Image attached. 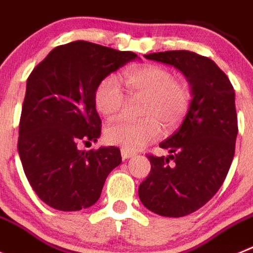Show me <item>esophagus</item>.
I'll return each mask as SVG.
<instances>
[{
  "mask_svg": "<svg viewBox=\"0 0 253 253\" xmlns=\"http://www.w3.org/2000/svg\"><path fill=\"white\" fill-rule=\"evenodd\" d=\"M121 156L124 160H127V159L132 158L133 156V152L128 151V150H125V149H121Z\"/></svg>",
  "mask_w": 253,
  "mask_h": 253,
  "instance_id": "34e87169",
  "label": "esophagus"
}]
</instances>
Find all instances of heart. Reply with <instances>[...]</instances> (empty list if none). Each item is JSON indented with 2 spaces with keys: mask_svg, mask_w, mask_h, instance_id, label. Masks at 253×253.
Wrapping results in <instances>:
<instances>
[{
  "mask_svg": "<svg viewBox=\"0 0 253 253\" xmlns=\"http://www.w3.org/2000/svg\"><path fill=\"white\" fill-rule=\"evenodd\" d=\"M122 81L131 97L145 99L141 106L143 118L136 122L116 120L108 125V142L136 151L160 137L161 125L166 131H171L184 121L192 103V92L169 69L155 64L132 67L125 70ZM125 102L126 97L115 77L104 78L95 89V108L104 117L118 115Z\"/></svg>",
  "mask_w": 253,
  "mask_h": 253,
  "instance_id": "1",
  "label": "heart"
}]
</instances>
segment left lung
<instances>
[{"label":"left lung","mask_w":253,"mask_h":253,"mask_svg":"<svg viewBox=\"0 0 253 253\" xmlns=\"http://www.w3.org/2000/svg\"><path fill=\"white\" fill-rule=\"evenodd\" d=\"M145 58L180 70L193 98L180 128L160 143L169 156L147 155L151 170L138 186V197L156 214L184 217L208 203L228 174L238 132L234 89L214 61L193 51L170 50Z\"/></svg>","instance_id":"8db88e82"}]
</instances>
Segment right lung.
I'll return each instance as SVG.
<instances>
[{
  "label": "right lung",
  "mask_w": 253,
  "mask_h": 253,
  "mask_svg": "<svg viewBox=\"0 0 253 253\" xmlns=\"http://www.w3.org/2000/svg\"><path fill=\"white\" fill-rule=\"evenodd\" d=\"M136 58L132 51L78 40L51 50L27 78L17 150L31 188L51 208L93 206L121 164L118 147L82 151L78 145L101 136L98 84Z\"/></svg>",
  "instance_id": "add662e5"
}]
</instances>
